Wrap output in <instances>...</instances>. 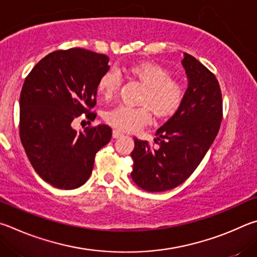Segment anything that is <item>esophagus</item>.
I'll use <instances>...</instances> for the list:
<instances>
[{
	"label": "esophagus",
	"instance_id": "1",
	"mask_svg": "<svg viewBox=\"0 0 257 257\" xmlns=\"http://www.w3.org/2000/svg\"><path fill=\"white\" fill-rule=\"evenodd\" d=\"M120 137H123V133H120L119 131H117V130H114V131H112V138L118 139Z\"/></svg>",
	"mask_w": 257,
	"mask_h": 257
}]
</instances>
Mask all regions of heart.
<instances>
[{"label":"heart","instance_id":"obj_1","mask_svg":"<svg viewBox=\"0 0 257 257\" xmlns=\"http://www.w3.org/2000/svg\"><path fill=\"white\" fill-rule=\"evenodd\" d=\"M146 87L141 102L148 105L157 117L172 115L181 106L184 88L178 81L172 79V73L157 63H141L130 69ZM120 76L116 71H107L98 83V91L105 99H110L118 91ZM103 118L120 132H134L150 120L148 107L120 105L105 112Z\"/></svg>","mask_w":257,"mask_h":257}]
</instances>
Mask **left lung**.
<instances>
[{"mask_svg": "<svg viewBox=\"0 0 257 257\" xmlns=\"http://www.w3.org/2000/svg\"><path fill=\"white\" fill-rule=\"evenodd\" d=\"M188 85L176 112L157 130L151 149L134 138L131 177L147 192H165L191 176L212 145L222 120V96L217 78L201 62L184 53Z\"/></svg>", "mask_w": 257, "mask_h": 257, "instance_id": "1", "label": "left lung"}]
</instances>
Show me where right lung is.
I'll use <instances>...</instances> for the list:
<instances>
[{"label": "right lung", "mask_w": 257, "mask_h": 257, "mask_svg": "<svg viewBox=\"0 0 257 257\" xmlns=\"http://www.w3.org/2000/svg\"><path fill=\"white\" fill-rule=\"evenodd\" d=\"M109 58L83 48L56 51L34 66L20 93V140L31 166L45 182L78 188L92 173L94 156L111 139L99 124L75 131L72 121L96 105L99 80Z\"/></svg>", "instance_id": "1"}]
</instances>
